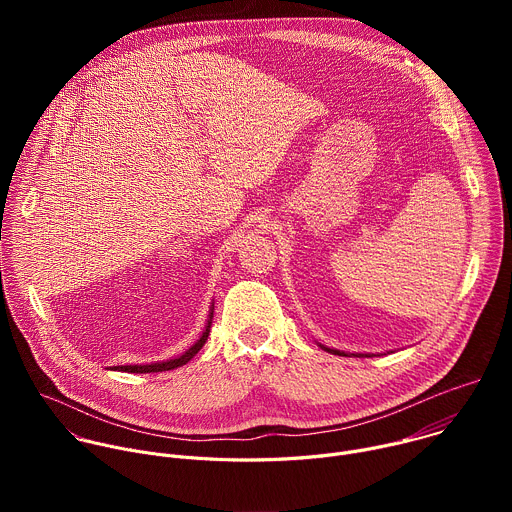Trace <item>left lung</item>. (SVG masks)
<instances>
[{
	"label": "left lung",
	"mask_w": 512,
	"mask_h": 512,
	"mask_svg": "<svg viewBox=\"0 0 512 512\" xmlns=\"http://www.w3.org/2000/svg\"><path fill=\"white\" fill-rule=\"evenodd\" d=\"M318 346L324 348L326 352H332V354H338V356H348V354H350V352H344V350H338V348H328V346H324V344H320V342H318ZM352 354H354V356H371V354H362V352H352Z\"/></svg>",
	"instance_id": "obj_1"
}]
</instances>
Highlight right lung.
<instances>
[{
  "mask_svg": "<svg viewBox=\"0 0 512 512\" xmlns=\"http://www.w3.org/2000/svg\"><path fill=\"white\" fill-rule=\"evenodd\" d=\"M212 312H214V304L210 306L208 320H206V326H204L200 338L186 352H182L180 356L170 358V360L150 362V364H121V367H115V371H123V373H162V371H174V369L182 367V364H186L190 358H194V354L204 346V342L208 338V332H210V324H212Z\"/></svg>",
  "mask_w": 512,
  "mask_h": 512,
  "instance_id": "1",
  "label": "right lung"
}]
</instances>
